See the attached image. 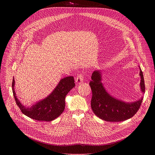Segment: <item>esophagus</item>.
<instances>
[{"label": "esophagus", "instance_id": "34e87169", "mask_svg": "<svg viewBox=\"0 0 155 155\" xmlns=\"http://www.w3.org/2000/svg\"><path fill=\"white\" fill-rule=\"evenodd\" d=\"M83 82H84V77H83V75L80 73V74H79L75 78V82L77 83V84L80 85Z\"/></svg>", "mask_w": 155, "mask_h": 155}]
</instances>
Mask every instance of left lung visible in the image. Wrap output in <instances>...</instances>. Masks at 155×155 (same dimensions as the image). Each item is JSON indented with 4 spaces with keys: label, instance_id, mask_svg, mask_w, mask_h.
Instances as JSON below:
<instances>
[{
    "label": "left lung",
    "instance_id": "left-lung-1",
    "mask_svg": "<svg viewBox=\"0 0 155 155\" xmlns=\"http://www.w3.org/2000/svg\"><path fill=\"white\" fill-rule=\"evenodd\" d=\"M102 70H95L92 74L90 86L92 91L91 108L95 114L100 119L108 122L124 121L132 117L139 110L143 97L133 102L119 100L110 95L102 82ZM140 89L145 91L143 71L140 67Z\"/></svg>",
    "mask_w": 155,
    "mask_h": 155
}]
</instances>
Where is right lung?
<instances>
[{"instance_id":"1","label":"right lung","mask_w":155,"mask_h":155,"mask_svg":"<svg viewBox=\"0 0 155 155\" xmlns=\"http://www.w3.org/2000/svg\"><path fill=\"white\" fill-rule=\"evenodd\" d=\"M14 86L15 81L13 78L12 84L13 95L16 104L24 114L36 120L48 122L53 120L63 113L65 107V97L75 84L73 77H64L60 80L50 95L28 107L22 105L18 99Z\"/></svg>"}]
</instances>
